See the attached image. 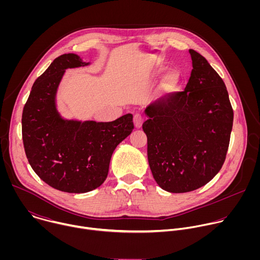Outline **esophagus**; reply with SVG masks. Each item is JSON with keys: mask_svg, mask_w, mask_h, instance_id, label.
I'll return each instance as SVG.
<instances>
[{"mask_svg": "<svg viewBox=\"0 0 260 260\" xmlns=\"http://www.w3.org/2000/svg\"><path fill=\"white\" fill-rule=\"evenodd\" d=\"M143 121H144V119H143V117H142L140 114H135V115H134V124H135V126H136L137 128L142 127Z\"/></svg>", "mask_w": 260, "mask_h": 260, "instance_id": "obj_1", "label": "esophagus"}]
</instances>
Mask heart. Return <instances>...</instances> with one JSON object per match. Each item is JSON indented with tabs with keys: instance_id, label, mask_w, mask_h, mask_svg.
Masks as SVG:
<instances>
[{
	"instance_id": "obj_1",
	"label": "heart",
	"mask_w": 260,
	"mask_h": 260,
	"mask_svg": "<svg viewBox=\"0 0 260 260\" xmlns=\"http://www.w3.org/2000/svg\"><path fill=\"white\" fill-rule=\"evenodd\" d=\"M164 71H165L164 68L156 69L155 75L159 76L161 73H164ZM180 83H181L180 73L177 71H169L168 73H166V75L164 76V78L161 80L160 87L166 93H170V92L175 91L179 87Z\"/></svg>"
}]
</instances>
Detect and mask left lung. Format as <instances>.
I'll use <instances>...</instances> for the list:
<instances>
[{"instance_id": "1", "label": "left lung", "mask_w": 260, "mask_h": 260, "mask_svg": "<svg viewBox=\"0 0 260 260\" xmlns=\"http://www.w3.org/2000/svg\"><path fill=\"white\" fill-rule=\"evenodd\" d=\"M184 91L146 107L143 123L153 178L166 191L182 193L210 182L225 160L234 111L226 86L199 52Z\"/></svg>"}]
</instances>
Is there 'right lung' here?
<instances>
[{"label": "right lung", "mask_w": 260, "mask_h": 260, "mask_svg": "<svg viewBox=\"0 0 260 260\" xmlns=\"http://www.w3.org/2000/svg\"><path fill=\"white\" fill-rule=\"evenodd\" d=\"M89 64L75 53L56 57L35 81L22 112V140L31 169L49 186L69 193L101 186L115 148L134 129L131 113L111 122L61 116L56 94L66 70Z\"/></svg>", "instance_id": "obj_1"}]
</instances>
